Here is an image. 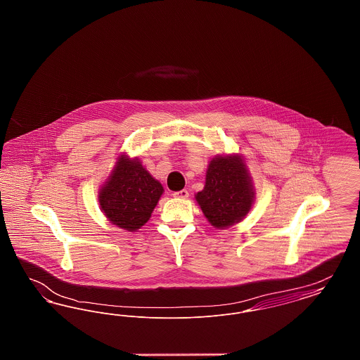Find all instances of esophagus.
Wrapping results in <instances>:
<instances>
[{
	"label": "esophagus",
	"instance_id": "obj_1",
	"mask_svg": "<svg viewBox=\"0 0 360 360\" xmlns=\"http://www.w3.org/2000/svg\"><path fill=\"white\" fill-rule=\"evenodd\" d=\"M172 195L175 197V198H181V200H185V198H188V190H179V191H174L172 193Z\"/></svg>",
	"mask_w": 360,
	"mask_h": 360
}]
</instances>
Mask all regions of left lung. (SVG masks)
<instances>
[{
	"mask_svg": "<svg viewBox=\"0 0 360 360\" xmlns=\"http://www.w3.org/2000/svg\"><path fill=\"white\" fill-rule=\"evenodd\" d=\"M206 220L225 229L245 219L255 201V188L243 156L216 155L207 165L205 186L195 194Z\"/></svg>",
	"mask_w": 360,
	"mask_h": 360,
	"instance_id": "8db88e82",
	"label": "left lung"
}]
</instances>
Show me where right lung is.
Instances as JSON below:
<instances>
[{"mask_svg":"<svg viewBox=\"0 0 360 360\" xmlns=\"http://www.w3.org/2000/svg\"><path fill=\"white\" fill-rule=\"evenodd\" d=\"M163 191L137 158L120 154L98 191L100 209L108 221L136 232L150 220Z\"/></svg>","mask_w":360,"mask_h":360,"instance_id":"add662e5","label":"right lung"}]
</instances>
